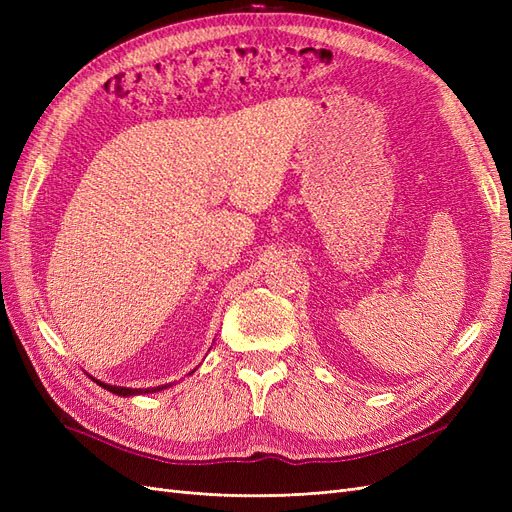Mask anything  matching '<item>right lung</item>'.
<instances>
[{"mask_svg": "<svg viewBox=\"0 0 512 512\" xmlns=\"http://www.w3.org/2000/svg\"><path fill=\"white\" fill-rule=\"evenodd\" d=\"M190 374H194V371H190ZM89 378H91V376H89ZM91 380H94L96 384H100L102 389L111 391V393H115V395H121V397H132V395L156 393V391H164V389H168V386H173V382H168V384H160V386H151V389H130V386H115V384H106V382H102V380H98V378H91Z\"/></svg>", "mask_w": 512, "mask_h": 512, "instance_id": "add662e5", "label": "right lung"}]
</instances>
